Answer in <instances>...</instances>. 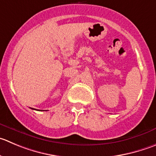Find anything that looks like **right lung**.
<instances>
[{
  "label": "right lung",
  "mask_w": 156,
  "mask_h": 156,
  "mask_svg": "<svg viewBox=\"0 0 156 156\" xmlns=\"http://www.w3.org/2000/svg\"><path fill=\"white\" fill-rule=\"evenodd\" d=\"M32 109H33V108H32Z\"/></svg>",
  "instance_id": "add662e5"
}]
</instances>
